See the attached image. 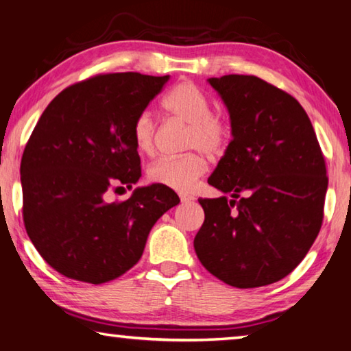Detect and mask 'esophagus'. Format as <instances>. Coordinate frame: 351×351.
Segmentation results:
<instances>
[{
  "instance_id": "obj_1",
  "label": "esophagus",
  "mask_w": 351,
  "mask_h": 351,
  "mask_svg": "<svg viewBox=\"0 0 351 351\" xmlns=\"http://www.w3.org/2000/svg\"><path fill=\"white\" fill-rule=\"evenodd\" d=\"M180 198H181V203H190V201L195 199L192 195H186V193H180Z\"/></svg>"
}]
</instances>
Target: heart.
<instances>
[{
	"mask_svg": "<svg viewBox=\"0 0 351 351\" xmlns=\"http://www.w3.org/2000/svg\"><path fill=\"white\" fill-rule=\"evenodd\" d=\"M164 112L186 125L182 148L190 150L176 158L159 159L148 169V180L158 186L190 192L209 164L204 156H221L229 145V125L221 116L212 112L210 100L192 82H181L170 88L161 100ZM132 138L138 152L152 156L156 152L158 128L148 111L139 112L133 121Z\"/></svg>",
	"mask_w": 351,
	"mask_h": 351,
	"instance_id": "1",
	"label": "heart"
}]
</instances>
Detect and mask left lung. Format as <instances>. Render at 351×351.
Returning <instances> with one entry per match:
<instances>
[{"mask_svg":"<svg viewBox=\"0 0 351 351\" xmlns=\"http://www.w3.org/2000/svg\"><path fill=\"white\" fill-rule=\"evenodd\" d=\"M209 83L228 106L234 139L207 181L232 198L198 199L204 223L195 252L230 287H265L287 277L316 240L328 187L325 159L291 94L255 75Z\"/></svg>","mask_w":351,"mask_h":351,"instance_id":"8db88e82","label":"left lung"}]
</instances>
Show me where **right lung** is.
<instances>
[{"mask_svg":"<svg viewBox=\"0 0 351 351\" xmlns=\"http://www.w3.org/2000/svg\"><path fill=\"white\" fill-rule=\"evenodd\" d=\"M169 75L99 74L77 82L47 105L21 158L23 221L35 249L62 276L100 285L125 274L144 252L153 224L180 203L152 184L125 201L141 158L132 138L136 116Z\"/></svg>","mask_w":351,"mask_h":351,"instance_id":"obj_1","label":"right lung"}]
</instances>
